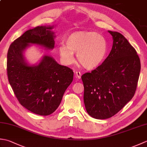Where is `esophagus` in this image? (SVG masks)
I'll list each match as a JSON object with an SVG mask.
<instances>
[{
	"mask_svg": "<svg viewBox=\"0 0 147 147\" xmlns=\"http://www.w3.org/2000/svg\"><path fill=\"white\" fill-rule=\"evenodd\" d=\"M75 76L78 79H80L81 76H82V74L80 71H76L75 72Z\"/></svg>",
	"mask_w": 147,
	"mask_h": 147,
	"instance_id": "1",
	"label": "esophagus"
}]
</instances>
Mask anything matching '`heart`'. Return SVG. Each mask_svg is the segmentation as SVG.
I'll return each mask as SVG.
<instances>
[{
  "instance_id": "heart-1",
  "label": "heart",
  "mask_w": 147,
  "mask_h": 147,
  "mask_svg": "<svg viewBox=\"0 0 147 147\" xmlns=\"http://www.w3.org/2000/svg\"><path fill=\"white\" fill-rule=\"evenodd\" d=\"M59 52L65 64L74 61V53H77L78 61L84 67L93 69L104 61L107 51L105 38L94 32H76L67 37L66 45L59 46Z\"/></svg>"
}]
</instances>
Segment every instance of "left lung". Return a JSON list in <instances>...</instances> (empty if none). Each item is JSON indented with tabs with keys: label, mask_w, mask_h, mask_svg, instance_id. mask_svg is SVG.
<instances>
[{
	"label": "left lung",
	"mask_w": 147,
	"mask_h": 147,
	"mask_svg": "<svg viewBox=\"0 0 147 147\" xmlns=\"http://www.w3.org/2000/svg\"><path fill=\"white\" fill-rule=\"evenodd\" d=\"M113 45L108 57L91 73L83 74L88 114L105 119L116 114L135 95L141 64L135 48L122 34L108 31Z\"/></svg>",
	"instance_id": "8db88e82"
}]
</instances>
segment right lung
I'll return each instance as SVG.
<instances>
[{
    "instance_id": "1",
    "label": "right lung",
    "mask_w": 147,
    "mask_h": 147,
    "mask_svg": "<svg viewBox=\"0 0 147 147\" xmlns=\"http://www.w3.org/2000/svg\"><path fill=\"white\" fill-rule=\"evenodd\" d=\"M54 26H41L29 30L15 40L7 52L9 82L21 105L33 113L48 115L60 105L65 90L73 82L74 73L45 55L38 65H30L23 52L30 43L54 47Z\"/></svg>"
}]
</instances>
